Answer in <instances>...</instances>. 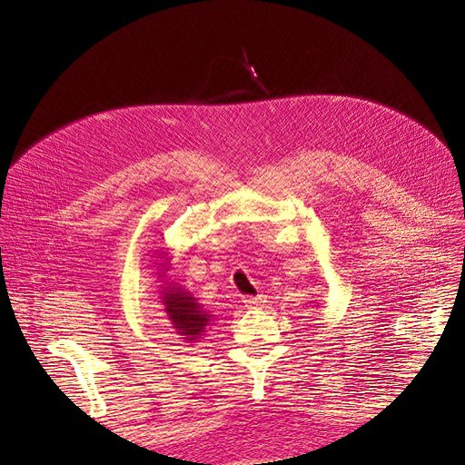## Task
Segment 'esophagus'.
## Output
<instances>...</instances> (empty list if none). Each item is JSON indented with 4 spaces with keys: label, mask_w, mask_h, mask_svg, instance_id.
I'll use <instances>...</instances> for the list:
<instances>
[{
    "label": "esophagus",
    "mask_w": 465,
    "mask_h": 465,
    "mask_svg": "<svg viewBox=\"0 0 465 465\" xmlns=\"http://www.w3.org/2000/svg\"><path fill=\"white\" fill-rule=\"evenodd\" d=\"M266 303V297L264 295H254V297H245L243 299V305L247 307V309H259V307H262Z\"/></svg>",
    "instance_id": "1"
}]
</instances>
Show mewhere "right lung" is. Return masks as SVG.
I'll list each match as a JSON object with an SVG mask.
<instances>
[{"mask_svg":"<svg viewBox=\"0 0 465 465\" xmlns=\"http://www.w3.org/2000/svg\"><path fill=\"white\" fill-rule=\"evenodd\" d=\"M170 249H158L154 254H158V278H166L160 286V303L163 305V312L172 324L177 336H182L187 343H197L201 336L206 334V328L213 326L214 314L203 309V305L197 302V297H193L183 286H179L175 280H170Z\"/></svg>","mask_w":465,"mask_h":465,"instance_id":"1","label":"right lung"}]
</instances>
